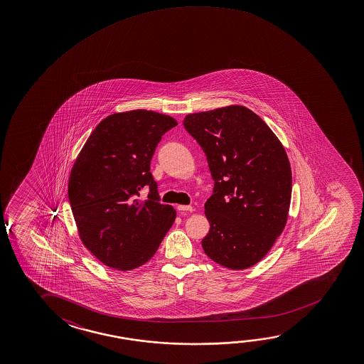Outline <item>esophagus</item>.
Wrapping results in <instances>:
<instances>
[{
	"instance_id": "1",
	"label": "esophagus",
	"mask_w": 364,
	"mask_h": 364,
	"mask_svg": "<svg viewBox=\"0 0 364 364\" xmlns=\"http://www.w3.org/2000/svg\"><path fill=\"white\" fill-rule=\"evenodd\" d=\"M178 210H181V212H193L194 208L191 205H178Z\"/></svg>"
}]
</instances>
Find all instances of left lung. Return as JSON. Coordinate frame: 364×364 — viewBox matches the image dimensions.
Returning <instances> with one entry per match:
<instances>
[{
  "instance_id": "1",
  "label": "left lung",
  "mask_w": 364,
  "mask_h": 364,
  "mask_svg": "<svg viewBox=\"0 0 364 364\" xmlns=\"http://www.w3.org/2000/svg\"><path fill=\"white\" fill-rule=\"evenodd\" d=\"M185 129L207 156L215 180L204 204L203 250L233 270L268 254L286 227L292 171L286 149L264 120L242 105L188 114Z\"/></svg>"
}]
</instances>
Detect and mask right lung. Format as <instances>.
Wrapping results in <instances>:
<instances>
[{"label": "right lung", "mask_w": 364, "mask_h": 364, "mask_svg": "<svg viewBox=\"0 0 364 364\" xmlns=\"http://www.w3.org/2000/svg\"><path fill=\"white\" fill-rule=\"evenodd\" d=\"M178 125L152 110L112 114L90 134L72 166L68 199L86 249L115 270L144 265L161 244L176 210L159 202L149 171L161 137ZM150 186L141 203L139 191Z\"/></svg>", "instance_id": "add662e5"}]
</instances>
